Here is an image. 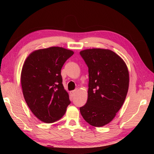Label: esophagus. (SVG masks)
<instances>
[{
    "mask_svg": "<svg viewBox=\"0 0 154 154\" xmlns=\"http://www.w3.org/2000/svg\"><path fill=\"white\" fill-rule=\"evenodd\" d=\"M75 91H70V94H71L72 97H73L75 95Z\"/></svg>",
    "mask_w": 154,
    "mask_h": 154,
    "instance_id": "obj_1",
    "label": "esophagus"
}]
</instances>
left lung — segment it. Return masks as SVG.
Returning <instances> with one entry per match:
<instances>
[{
  "label": "left lung",
  "mask_w": 154,
  "mask_h": 154,
  "mask_svg": "<svg viewBox=\"0 0 154 154\" xmlns=\"http://www.w3.org/2000/svg\"><path fill=\"white\" fill-rule=\"evenodd\" d=\"M80 55L89 77L87 101L80 112L90 125L103 126L114 119L126 99L129 72L122 59L108 49H87Z\"/></svg>",
  "instance_id": "obj_1"
}]
</instances>
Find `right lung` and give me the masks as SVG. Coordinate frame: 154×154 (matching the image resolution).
<instances>
[{"label": "right lung", "mask_w": 154, "mask_h": 154, "mask_svg": "<svg viewBox=\"0 0 154 154\" xmlns=\"http://www.w3.org/2000/svg\"><path fill=\"white\" fill-rule=\"evenodd\" d=\"M73 54L54 46L35 50L26 59L20 77L23 95L32 113L42 122L60 120L71 103L62 83L61 69Z\"/></svg>", "instance_id": "1"}]
</instances>
